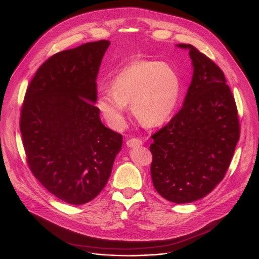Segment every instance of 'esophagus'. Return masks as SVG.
Segmentation results:
<instances>
[{"label":"esophagus","mask_w":259,"mask_h":259,"mask_svg":"<svg viewBox=\"0 0 259 259\" xmlns=\"http://www.w3.org/2000/svg\"><path fill=\"white\" fill-rule=\"evenodd\" d=\"M143 144L142 140L138 139V138H132L130 140L126 141V145L128 147H136V146H141Z\"/></svg>","instance_id":"obj_1"}]
</instances>
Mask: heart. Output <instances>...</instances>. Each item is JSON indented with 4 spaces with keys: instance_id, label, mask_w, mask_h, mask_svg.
<instances>
[{
    "instance_id": "1",
    "label": "heart",
    "mask_w": 259,
    "mask_h": 259,
    "mask_svg": "<svg viewBox=\"0 0 259 259\" xmlns=\"http://www.w3.org/2000/svg\"><path fill=\"white\" fill-rule=\"evenodd\" d=\"M180 79L164 63L139 60L124 67L102 91L97 107L112 128L124 125L127 104L140 123L148 127L161 125L176 107Z\"/></svg>"
}]
</instances>
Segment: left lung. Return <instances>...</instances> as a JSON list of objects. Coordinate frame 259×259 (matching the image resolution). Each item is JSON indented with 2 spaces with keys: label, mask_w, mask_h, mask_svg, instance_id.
I'll list each match as a JSON object with an SVG mask.
<instances>
[{
  "label": "left lung",
  "mask_w": 259,
  "mask_h": 259,
  "mask_svg": "<svg viewBox=\"0 0 259 259\" xmlns=\"http://www.w3.org/2000/svg\"><path fill=\"white\" fill-rule=\"evenodd\" d=\"M193 75L183 107L151 136V178L171 203H191L222 181L240 139L237 105L222 70L190 44Z\"/></svg>",
  "instance_id": "8db88e82"
}]
</instances>
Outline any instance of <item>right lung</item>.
Listing matches in <instances>:
<instances>
[{"label":"right lung","mask_w":259,"mask_h":259,"mask_svg":"<svg viewBox=\"0 0 259 259\" xmlns=\"http://www.w3.org/2000/svg\"><path fill=\"white\" fill-rule=\"evenodd\" d=\"M110 42L85 43L52 55L26 90L20 133L33 175L72 205L103 190L122 136L106 127L97 102V77Z\"/></svg>","instance_id":"1"}]
</instances>
